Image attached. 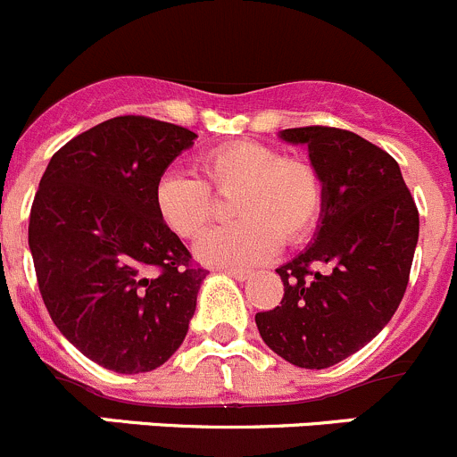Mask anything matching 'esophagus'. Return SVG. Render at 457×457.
Masks as SVG:
<instances>
[{"instance_id": "34e87169", "label": "esophagus", "mask_w": 457, "mask_h": 457, "mask_svg": "<svg viewBox=\"0 0 457 457\" xmlns=\"http://www.w3.org/2000/svg\"><path fill=\"white\" fill-rule=\"evenodd\" d=\"M222 270L227 275H230V278L237 279V282H244V279L251 278V270H246V269H222Z\"/></svg>"}]
</instances>
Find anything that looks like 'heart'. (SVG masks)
Listing matches in <instances>:
<instances>
[{"label": "heart", "instance_id": "1", "mask_svg": "<svg viewBox=\"0 0 457 457\" xmlns=\"http://www.w3.org/2000/svg\"><path fill=\"white\" fill-rule=\"evenodd\" d=\"M202 179L170 170L155 184V206L175 235L193 239L213 220L215 191L233 197L237 222L202 235L197 257L213 266H253L275 253L278 242L293 244L315 227L324 187L318 169L300 157L257 142H233L197 160Z\"/></svg>", "mask_w": 457, "mask_h": 457}]
</instances>
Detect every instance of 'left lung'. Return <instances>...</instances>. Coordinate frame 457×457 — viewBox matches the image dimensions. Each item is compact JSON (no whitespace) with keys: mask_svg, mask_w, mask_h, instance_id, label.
I'll list each match as a JSON object with an SVG mask.
<instances>
[{"mask_svg":"<svg viewBox=\"0 0 457 457\" xmlns=\"http://www.w3.org/2000/svg\"><path fill=\"white\" fill-rule=\"evenodd\" d=\"M279 137L309 146L324 202L313 244L278 269L282 302L257 313L255 324L279 358L327 369L369 345L400 306L418 244V206L397 162L351 130L304 126Z\"/></svg>","mask_w":457,"mask_h":457,"instance_id":"8db88e82","label":"left lung"}]
</instances>
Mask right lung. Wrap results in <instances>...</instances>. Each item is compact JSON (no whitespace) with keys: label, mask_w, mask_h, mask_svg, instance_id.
I'll list each match as a JSON object with an SVG mask.
<instances>
[{"label":"right lung","mask_w":457,"mask_h":457,"mask_svg":"<svg viewBox=\"0 0 457 457\" xmlns=\"http://www.w3.org/2000/svg\"><path fill=\"white\" fill-rule=\"evenodd\" d=\"M197 135L112 117L48 162L29 222L39 293L62 336L115 373L162 367L184 342L206 270L160 218L155 184Z\"/></svg>","instance_id":"add662e5"}]
</instances>
